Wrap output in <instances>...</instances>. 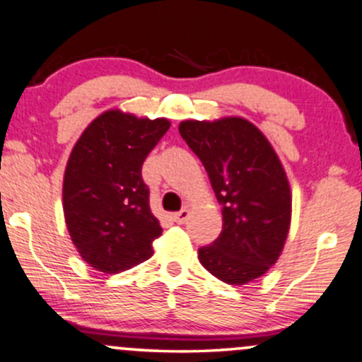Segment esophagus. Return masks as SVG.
Wrapping results in <instances>:
<instances>
[{"mask_svg": "<svg viewBox=\"0 0 362 362\" xmlns=\"http://www.w3.org/2000/svg\"><path fill=\"white\" fill-rule=\"evenodd\" d=\"M189 216H190V211L185 209V207H184V209H180L178 213L173 214V221L178 223V224H184L187 219H189Z\"/></svg>", "mask_w": 362, "mask_h": 362, "instance_id": "1", "label": "esophagus"}]
</instances>
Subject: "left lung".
<instances>
[{
    "instance_id": "obj_1",
    "label": "left lung",
    "mask_w": 362,
    "mask_h": 362,
    "mask_svg": "<svg viewBox=\"0 0 362 362\" xmlns=\"http://www.w3.org/2000/svg\"><path fill=\"white\" fill-rule=\"evenodd\" d=\"M178 131L204 165L223 213L221 233L199 248V260L226 284L259 279L289 233L293 199L279 156L242 117L184 120Z\"/></svg>"
}]
</instances>
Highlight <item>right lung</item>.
<instances>
[{"label": "right lung", "instance_id": "obj_1", "mask_svg": "<svg viewBox=\"0 0 362 362\" xmlns=\"http://www.w3.org/2000/svg\"><path fill=\"white\" fill-rule=\"evenodd\" d=\"M170 120L107 110L74 144L64 182L66 226L81 259L105 274L136 267L161 235L141 168Z\"/></svg>", "mask_w": 362, "mask_h": 362}]
</instances>
